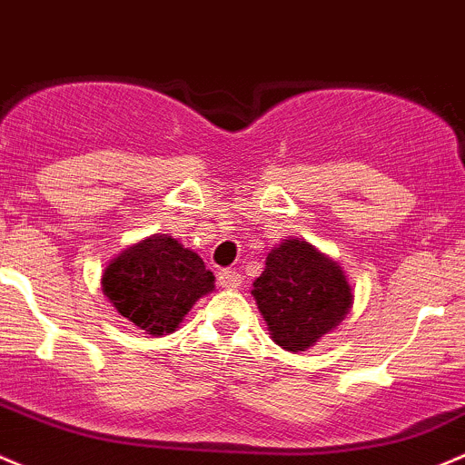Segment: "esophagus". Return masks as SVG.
<instances>
[{
	"mask_svg": "<svg viewBox=\"0 0 465 465\" xmlns=\"http://www.w3.org/2000/svg\"><path fill=\"white\" fill-rule=\"evenodd\" d=\"M218 282L223 287H229V290H236V287H241L242 276H241V272H236V270H223V272H218Z\"/></svg>",
	"mask_w": 465,
	"mask_h": 465,
	"instance_id": "34e87169",
	"label": "esophagus"
}]
</instances>
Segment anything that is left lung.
<instances>
[{"mask_svg":"<svg viewBox=\"0 0 465 465\" xmlns=\"http://www.w3.org/2000/svg\"><path fill=\"white\" fill-rule=\"evenodd\" d=\"M252 294L272 341L287 351L319 343L348 316L354 301L339 262L302 238H287L267 253Z\"/></svg>","mask_w":465,"mask_h":465,"instance_id":"8db88e82","label":"left lung"}]
</instances>
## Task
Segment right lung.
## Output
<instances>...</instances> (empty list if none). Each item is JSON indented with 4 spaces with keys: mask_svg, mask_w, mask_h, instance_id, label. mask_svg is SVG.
I'll list each match as a JSON object with an SVG mask.
<instances>
[{
    "mask_svg": "<svg viewBox=\"0 0 465 465\" xmlns=\"http://www.w3.org/2000/svg\"><path fill=\"white\" fill-rule=\"evenodd\" d=\"M203 258L167 233L126 247L102 273V292L114 307L151 336L178 330L198 298L213 292Z\"/></svg>",
    "mask_w": 465,
    "mask_h": 465,
    "instance_id": "add662e5",
    "label": "right lung"
}]
</instances>
